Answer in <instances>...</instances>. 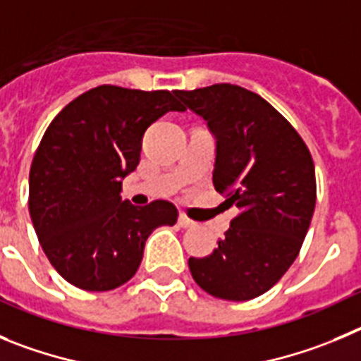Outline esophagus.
Listing matches in <instances>:
<instances>
[{
  "label": "esophagus",
  "instance_id": "esophagus-1",
  "mask_svg": "<svg viewBox=\"0 0 361 361\" xmlns=\"http://www.w3.org/2000/svg\"><path fill=\"white\" fill-rule=\"evenodd\" d=\"M178 225H180L181 228H190V226H194L196 223H194L192 219H188L185 214H180V217H178Z\"/></svg>",
  "mask_w": 361,
  "mask_h": 361
}]
</instances>
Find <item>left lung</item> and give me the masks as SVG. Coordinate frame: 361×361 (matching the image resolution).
Instances as JSON below:
<instances>
[{
  "label": "left lung",
  "mask_w": 361,
  "mask_h": 361,
  "mask_svg": "<svg viewBox=\"0 0 361 361\" xmlns=\"http://www.w3.org/2000/svg\"><path fill=\"white\" fill-rule=\"evenodd\" d=\"M176 95L216 138L214 187L239 209L217 248L188 259V268L212 297L250 300L277 284L300 252L317 201L313 158L257 93L214 84Z\"/></svg>",
  "instance_id": "8db88e82"
}]
</instances>
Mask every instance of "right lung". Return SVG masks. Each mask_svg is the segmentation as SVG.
<instances>
[{"label": "right lung", "instance_id": "right-lung-1", "mask_svg": "<svg viewBox=\"0 0 361 361\" xmlns=\"http://www.w3.org/2000/svg\"><path fill=\"white\" fill-rule=\"evenodd\" d=\"M169 111H185L174 92L99 86L51 120L30 167L28 209L39 243L61 277L86 291L126 284L154 228L178 210L157 200L122 201V180L140 161L142 138Z\"/></svg>", "mask_w": 361, "mask_h": 361}]
</instances>
